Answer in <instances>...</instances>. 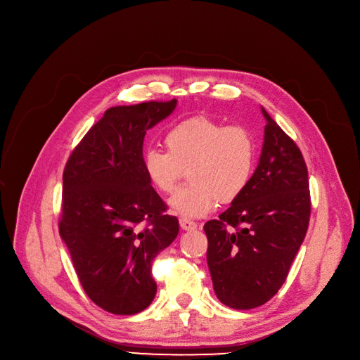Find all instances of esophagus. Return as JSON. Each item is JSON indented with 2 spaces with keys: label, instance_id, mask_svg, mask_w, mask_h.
Returning <instances> with one entry per match:
<instances>
[{
  "label": "esophagus",
  "instance_id": "34e87169",
  "mask_svg": "<svg viewBox=\"0 0 360 360\" xmlns=\"http://www.w3.org/2000/svg\"><path fill=\"white\" fill-rule=\"evenodd\" d=\"M179 224H181V228L184 229V231H195L197 229V223L195 221H191V220H188V219H179Z\"/></svg>",
  "mask_w": 360,
  "mask_h": 360
}]
</instances>
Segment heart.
<instances>
[{
    "label": "heart",
    "instance_id": "heart-1",
    "mask_svg": "<svg viewBox=\"0 0 360 360\" xmlns=\"http://www.w3.org/2000/svg\"><path fill=\"white\" fill-rule=\"evenodd\" d=\"M166 150L147 148L144 172L156 190L170 194L188 169L193 182L178 190L169 207L186 219L214 210L217 201L232 202L248 186L255 165V143L240 125H223L212 118L194 117L169 128Z\"/></svg>",
    "mask_w": 360,
    "mask_h": 360
}]
</instances>
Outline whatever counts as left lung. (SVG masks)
<instances>
[{"instance_id": "1", "label": "left lung", "mask_w": 360, "mask_h": 360, "mask_svg": "<svg viewBox=\"0 0 360 360\" xmlns=\"http://www.w3.org/2000/svg\"><path fill=\"white\" fill-rule=\"evenodd\" d=\"M261 112L264 143L248 186L217 220L204 224L214 293L233 309L261 307L278 292L311 216L304 156L262 106Z\"/></svg>"}]
</instances>
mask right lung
<instances>
[{
	"mask_svg": "<svg viewBox=\"0 0 360 360\" xmlns=\"http://www.w3.org/2000/svg\"><path fill=\"white\" fill-rule=\"evenodd\" d=\"M176 103L108 109L64 169L60 235L84 292L110 314L134 315L153 302L151 262L179 232L143 167L147 129Z\"/></svg>",
	"mask_w": 360,
	"mask_h": 360,
	"instance_id": "add662e5",
	"label": "right lung"
}]
</instances>
